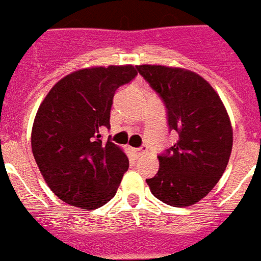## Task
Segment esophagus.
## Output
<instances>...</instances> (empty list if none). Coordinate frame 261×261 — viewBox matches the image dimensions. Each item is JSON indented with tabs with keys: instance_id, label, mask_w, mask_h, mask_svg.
Here are the masks:
<instances>
[{
	"instance_id": "34e87169",
	"label": "esophagus",
	"mask_w": 261,
	"mask_h": 261,
	"mask_svg": "<svg viewBox=\"0 0 261 261\" xmlns=\"http://www.w3.org/2000/svg\"><path fill=\"white\" fill-rule=\"evenodd\" d=\"M145 149H133V153H134L135 157H141L142 154H145Z\"/></svg>"
}]
</instances>
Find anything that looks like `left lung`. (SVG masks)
I'll return each mask as SVG.
<instances>
[{
  "label": "left lung",
  "mask_w": 261,
  "mask_h": 261,
  "mask_svg": "<svg viewBox=\"0 0 261 261\" xmlns=\"http://www.w3.org/2000/svg\"><path fill=\"white\" fill-rule=\"evenodd\" d=\"M137 70L167 107L168 124L178 141L159 155L151 194L173 207L203 199L218 182L230 159L233 130L226 108L206 80L181 67L139 65Z\"/></svg>",
  "instance_id": "1"
}]
</instances>
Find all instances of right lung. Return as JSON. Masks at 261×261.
<instances>
[{"label": "right lung", "mask_w": 261, "mask_h": 261, "mask_svg": "<svg viewBox=\"0 0 261 261\" xmlns=\"http://www.w3.org/2000/svg\"><path fill=\"white\" fill-rule=\"evenodd\" d=\"M137 75L133 65L87 67L59 80L35 116L31 145L51 191L67 204L94 210L114 198L128 159L102 141L112 98Z\"/></svg>", "instance_id": "add662e5"}]
</instances>
